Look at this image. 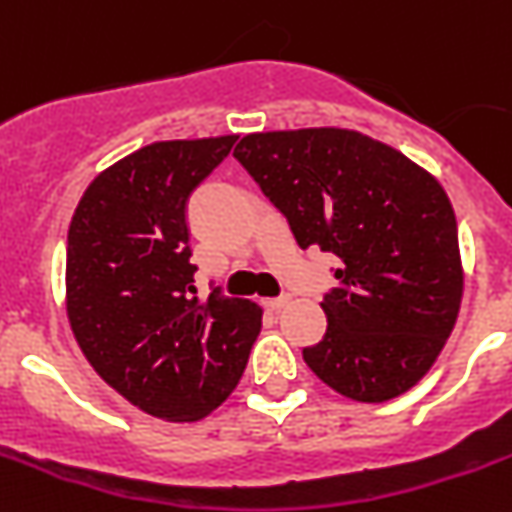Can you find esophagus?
<instances>
[{"instance_id":"34e87169","label":"esophagus","mask_w":512,"mask_h":512,"mask_svg":"<svg viewBox=\"0 0 512 512\" xmlns=\"http://www.w3.org/2000/svg\"><path fill=\"white\" fill-rule=\"evenodd\" d=\"M288 303H290V295H280V298L265 300V305H267V308H270V310H283Z\"/></svg>"}]
</instances>
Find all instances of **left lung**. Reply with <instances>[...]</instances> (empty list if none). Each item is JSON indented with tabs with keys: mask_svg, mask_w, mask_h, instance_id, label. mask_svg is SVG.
<instances>
[{
	"mask_svg": "<svg viewBox=\"0 0 512 512\" xmlns=\"http://www.w3.org/2000/svg\"><path fill=\"white\" fill-rule=\"evenodd\" d=\"M303 250L338 257L328 328L303 348L323 384L364 404L412 389L437 361L462 303L450 199L412 159L348 128L250 133L234 148Z\"/></svg>",
	"mask_w": 512,
	"mask_h": 512,
	"instance_id": "1",
	"label": "left lung"
}]
</instances>
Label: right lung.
<instances>
[{
    "label": "right lung",
    "mask_w": 512,
    "mask_h": 512,
    "mask_svg": "<svg viewBox=\"0 0 512 512\" xmlns=\"http://www.w3.org/2000/svg\"><path fill=\"white\" fill-rule=\"evenodd\" d=\"M237 136L156 141L85 189L68 232L65 300L80 351L133 407L197 422L234 391L262 308L219 288L199 300L186 202Z\"/></svg>",
    "instance_id": "1"
}]
</instances>
